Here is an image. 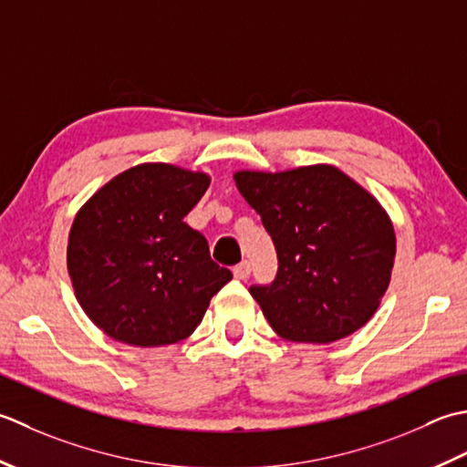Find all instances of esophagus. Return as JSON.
Returning <instances> with one entry per match:
<instances>
[{
    "label": "esophagus",
    "instance_id": "34e87169",
    "mask_svg": "<svg viewBox=\"0 0 467 467\" xmlns=\"http://www.w3.org/2000/svg\"><path fill=\"white\" fill-rule=\"evenodd\" d=\"M250 272H252L250 262H242V264H237L235 268H234V275H235L237 280H245L247 275H250Z\"/></svg>",
    "mask_w": 467,
    "mask_h": 467
}]
</instances>
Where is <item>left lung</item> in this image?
<instances>
[{
    "instance_id": "left-lung-1",
    "label": "left lung",
    "mask_w": 467,
    "mask_h": 467,
    "mask_svg": "<svg viewBox=\"0 0 467 467\" xmlns=\"http://www.w3.org/2000/svg\"><path fill=\"white\" fill-rule=\"evenodd\" d=\"M278 254L272 286H254L275 335L328 345L373 318L391 282L397 240L385 207L328 163L235 171Z\"/></svg>"
}]
</instances>
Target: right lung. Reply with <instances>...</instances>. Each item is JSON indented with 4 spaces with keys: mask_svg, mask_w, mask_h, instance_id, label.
I'll use <instances>...</instances> for the list:
<instances>
[{
    "mask_svg": "<svg viewBox=\"0 0 467 467\" xmlns=\"http://www.w3.org/2000/svg\"><path fill=\"white\" fill-rule=\"evenodd\" d=\"M209 183L203 171L140 163L76 212L66 250L72 288L112 340L140 348L185 340L232 280L205 237L183 222Z\"/></svg>",
    "mask_w": 467,
    "mask_h": 467,
    "instance_id": "obj_1",
    "label": "right lung"
}]
</instances>
